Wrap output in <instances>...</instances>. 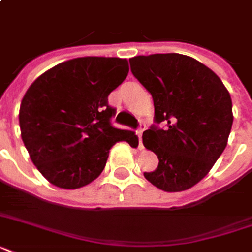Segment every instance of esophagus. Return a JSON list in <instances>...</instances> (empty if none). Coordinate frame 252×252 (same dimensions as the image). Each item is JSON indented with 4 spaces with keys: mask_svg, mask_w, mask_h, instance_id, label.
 <instances>
[{
    "mask_svg": "<svg viewBox=\"0 0 252 252\" xmlns=\"http://www.w3.org/2000/svg\"><path fill=\"white\" fill-rule=\"evenodd\" d=\"M146 126L144 122H140V128H138L137 133H138V142H140V149H144V146H142V132L145 130Z\"/></svg>",
    "mask_w": 252,
    "mask_h": 252,
    "instance_id": "34e87169",
    "label": "esophagus"
}]
</instances>
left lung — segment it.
<instances>
[{
    "label": "left lung",
    "mask_w": 252,
    "mask_h": 252,
    "mask_svg": "<svg viewBox=\"0 0 252 252\" xmlns=\"http://www.w3.org/2000/svg\"><path fill=\"white\" fill-rule=\"evenodd\" d=\"M129 64L154 103L156 126L144 132L142 142L159 162L144 176L162 191H186L226 148L233 126L230 94L213 70L186 55L136 56Z\"/></svg>",
    "instance_id": "1"
}]
</instances>
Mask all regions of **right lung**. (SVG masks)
I'll use <instances>...</instances> for the list:
<instances>
[{"label": "right lung", "instance_id": "obj_1", "mask_svg": "<svg viewBox=\"0 0 252 252\" xmlns=\"http://www.w3.org/2000/svg\"><path fill=\"white\" fill-rule=\"evenodd\" d=\"M129 72L119 57H78L33 81L22 99L21 136L30 158L49 183L76 189L91 183L119 141L138 145L132 130L111 124L108 95Z\"/></svg>", "mask_w": 252, "mask_h": 252}]
</instances>
